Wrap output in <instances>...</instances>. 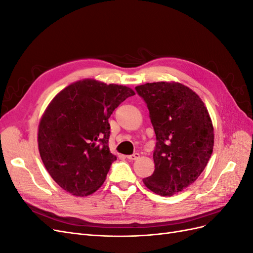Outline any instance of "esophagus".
I'll return each mask as SVG.
<instances>
[{
  "label": "esophagus",
  "instance_id": "34e87169",
  "mask_svg": "<svg viewBox=\"0 0 253 253\" xmlns=\"http://www.w3.org/2000/svg\"><path fill=\"white\" fill-rule=\"evenodd\" d=\"M139 156H140L139 153H134V154H132V155H127L126 158L128 160H136V159L139 158Z\"/></svg>",
  "mask_w": 253,
  "mask_h": 253
}]
</instances>
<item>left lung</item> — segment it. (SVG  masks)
Instances as JSON below:
<instances>
[{
	"mask_svg": "<svg viewBox=\"0 0 253 253\" xmlns=\"http://www.w3.org/2000/svg\"><path fill=\"white\" fill-rule=\"evenodd\" d=\"M135 89L147 103L156 135L155 170L142 181L154 193L172 196L192 185L209 162L210 115L200 96L181 83H145Z\"/></svg>",
	"mask_w": 253,
	"mask_h": 253,
	"instance_id": "8db88e82",
	"label": "left lung"
}]
</instances>
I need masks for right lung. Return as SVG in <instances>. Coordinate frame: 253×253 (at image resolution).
Returning a JSON list of instances; mask_svg holds the SVG:
<instances>
[{
	"instance_id": "obj_1",
	"label": "right lung",
	"mask_w": 253,
	"mask_h": 253,
	"mask_svg": "<svg viewBox=\"0 0 253 253\" xmlns=\"http://www.w3.org/2000/svg\"><path fill=\"white\" fill-rule=\"evenodd\" d=\"M135 91L94 79L72 83L45 110L38 131L42 162L58 185L75 196L102 186L117 157L109 149V118Z\"/></svg>"
}]
</instances>
